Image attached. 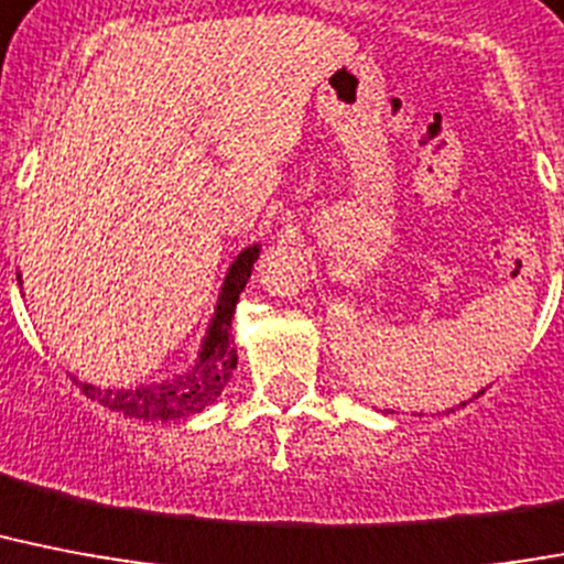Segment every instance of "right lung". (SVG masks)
I'll return each instance as SVG.
<instances>
[{
  "label": "right lung",
  "instance_id": "obj_1",
  "mask_svg": "<svg viewBox=\"0 0 564 564\" xmlns=\"http://www.w3.org/2000/svg\"><path fill=\"white\" fill-rule=\"evenodd\" d=\"M258 254V246H251V249L240 251L235 267L228 269L217 313H214L203 354H199V361L194 368L185 370L182 377L159 382V386L109 391V388H95L89 382H77L80 391L89 400L100 402L104 409L121 411L123 416H135V420H182V416L199 414L205 405H210L223 393L237 368V350L231 345V318H235L237 297L251 278V267H254Z\"/></svg>",
  "mask_w": 564,
  "mask_h": 564
}]
</instances>
